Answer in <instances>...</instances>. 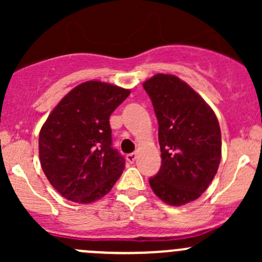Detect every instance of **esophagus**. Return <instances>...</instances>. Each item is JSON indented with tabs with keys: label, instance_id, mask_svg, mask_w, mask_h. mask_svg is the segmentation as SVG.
<instances>
[{
	"label": "esophagus",
	"instance_id": "1",
	"mask_svg": "<svg viewBox=\"0 0 262 262\" xmlns=\"http://www.w3.org/2000/svg\"><path fill=\"white\" fill-rule=\"evenodd\" d=\"M137 158V153H129V155H126V161H128L129 163H133L134 161H136Z\"/></svg>",
	"mask_w": 262,
	"mask_h": 262
}]
</instances>
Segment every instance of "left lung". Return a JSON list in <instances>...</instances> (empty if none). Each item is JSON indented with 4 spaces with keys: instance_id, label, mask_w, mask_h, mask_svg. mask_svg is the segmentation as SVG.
<instances>
[{
    "instance_id": "1",
    "label": "left lung",
    "mask_w": 262,
    "mask_h": 262,
    "mask_svg": "<svg viewBox=\"0 0 262 262\" xmlns=\"http://www.w3.org/2000/svg\"><path fill=\"white\" fill-rule=\"evenodd\" d=\"M143 87L157 116L162 158L149 185L166 204L180 207L198 199L218 171V119L203 97L176 76L158 73Z\"/></svg>"
}]
</instances>
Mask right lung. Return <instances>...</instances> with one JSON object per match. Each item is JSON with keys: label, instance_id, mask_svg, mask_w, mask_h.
I'll return each mask as SVG.
<instances>
[{"label": "right lung", "instance_id": "1", "mask_svg": "<svg viewBox=\"0 0 262 262\" xmlns=\"http://www.w3.org/2000/svg\"><path fill=\"white\" fill-rule=\"evenodd\" d=\"M130 91L100 81L71 90L39 134L40 165L52 186L75 203L99 200L112 190L125 166L112 147L109 118Z\"/></svg>", "mask_w": 262, "mask_h": 262}]
</instances>
